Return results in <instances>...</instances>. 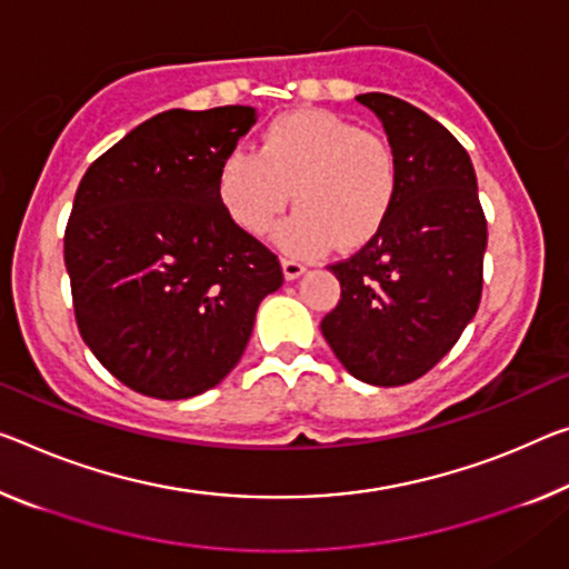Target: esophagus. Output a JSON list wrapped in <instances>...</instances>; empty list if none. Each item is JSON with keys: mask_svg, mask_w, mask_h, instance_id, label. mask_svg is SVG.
I'll return each mask as SVG.
<instances>
[{"mask_svg": "<svg viewBox=\"0 0 569 569\" xmlns=\"http://www.w3.org/2000/svg\"><path fill=\"white\" fill-rule=\"evenodd\" d=\"M305 267L302 261H297V259H282V272H284V279H297V277H302L305 274Z\"/></svg>", "mask_w": 569, "mask_h": 569, "instance_id": "34e87169", "label": "esophagus"}]
</instances>
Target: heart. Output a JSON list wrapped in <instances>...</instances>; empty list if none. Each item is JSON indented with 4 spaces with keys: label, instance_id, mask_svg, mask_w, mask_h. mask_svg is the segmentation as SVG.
Instances as JSON below:
<instances>
[{
    "label": "heart",
    "instance_id": "1",
    "mask_svg": "<svg viewBox=\"0 0 569 569\" xmlns=\"http://www.w3.org/2000/svg\"><path fill=\"white\" fill-rule=\"evenodd\" d=\"M216 193L241 231L264 236L295 196L277 247L292 257L363 249L387 223L399 193L397 152L387 139L320 109L269 121L257 152L231 150Z\"/></svg>",
    "mask_w": 569,
    "mask_h": 569
}]
</instances>
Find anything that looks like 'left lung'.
I'll return each mask as SVG.
<instances>
[{"instance_id":"8db88e82","label":"left lung","mask_w":569,"mask_h":569,"mask_svg":"<svg viewBox=\"0 0 569 569\" xmlns=\"http://www.w3.org/2000/svg\"><path fill=\"white\" fill-rule=\"evenodd\" d=\"M356 101L381 119L395 147L399 193L379 236L330 264L340 302L320 328L348 373L401 387L430 371L473 320L486 216L473 162L440 121L389 93Z\"/></svg>"}]
</instances>
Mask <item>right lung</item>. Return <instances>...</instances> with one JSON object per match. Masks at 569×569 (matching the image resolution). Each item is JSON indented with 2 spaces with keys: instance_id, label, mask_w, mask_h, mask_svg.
I'll use <instances>...</instances> for the list:
<instances>
[{
  "instance_id": "obj_1",
  "label": "right lung",
  "mask_w": 569,
  "mask_h": 569,
  "mask_svg": "<svg viewBox=\"0 0 569 569\" xmlns=\"http://www.w3.org/2000/svg\"><path fill=\"white\" fill-rule=\"evenodd\" d=\"M251 107L170 109L103 152L76 190L66 269L81 338L121 383L188 399L239 363L257 308L282 287L277 254L216 193Z\"/></svg>"
}]
</instances>
